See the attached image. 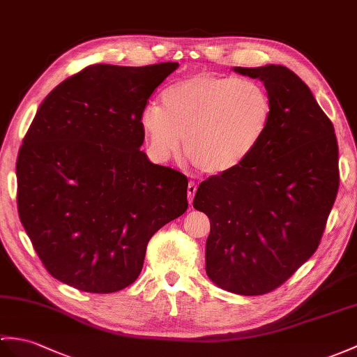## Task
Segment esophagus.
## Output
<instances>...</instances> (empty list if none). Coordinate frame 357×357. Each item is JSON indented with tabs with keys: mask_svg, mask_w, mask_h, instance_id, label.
<instances>
[{
	"mask_svg": "<svg viewBox=\"0 0 357 357\" xmlns=\"http://www.w3.org/2000/svg\"><path fill=\"white\" fill-rule=\"evenodd\" d=\"M196 190H197V187H196L195 182H188V187H187V196H188V202H190V205H192V202H193V197H195V195H196Z\"/></svg>",
	"mask_w": 357,
	"mask_h": 357,
	"instance_id": "1",
	"label": "esophagus"
}]
</instances>
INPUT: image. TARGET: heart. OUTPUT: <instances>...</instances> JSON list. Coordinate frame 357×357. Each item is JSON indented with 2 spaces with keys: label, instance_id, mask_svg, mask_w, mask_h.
<instances>
[{
  "label": "heart",
  "instance_id": "obj_1",
  "mask_svg": "<svg viewBox=\"0 0 357 357\" xmlns=\"http://www.w3.org/2000/svg\"><path fill=\"white\" fill-rule=\"evenodd\" d=\"M272 103L260 84L199 73L164 91L161 106L149 103L139 128L156 161L184 152L208 175H223L242 165L269 128Z\"/></svg>",
  "mask_w": 357,
  "mask_h": 357
}]
</instances>
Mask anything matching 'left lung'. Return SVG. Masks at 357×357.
Returning <instances> with one entry per match:
<instances>
[{
  "label": "left lung",
  "instance_id": "8db88e82",
  "mask_svg": "<svg viewBox=\"0 0 357 357\" xmlns=\"http://www.w3.org/2000/svg\"><path fill=\"white\" fill-rule=\"evenodd\" d=\"M266 88L272 115L242 165L201 182L193 199L210 219L205 271L237 295H263L317 251L339 187L333 124L310 88L283 65L234 66Z\"/></svg>",
  "mask_w": 357,
  "mask_h": 357
}]
</instances>
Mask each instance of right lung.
I'll return each instance as SVG.
<instances>
[{"instance_id": "add662e5", "label": "right lung", "mask_w": 357, "mask_h": 357, "mask_svg": "<svg viewBox=\"0 0 357 357\" xmlns=\"http://www.w3.org/2000/svg\"><path fill=\"white\" fill-rule=\"evenodd\" d=\"M178 66L91 65L39 105L16 161L18 213L62 283L93 294L128 287L151 237L185 213L187 178L139 151V114Z\"/></svg>"}]
</instances>
